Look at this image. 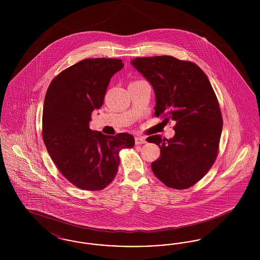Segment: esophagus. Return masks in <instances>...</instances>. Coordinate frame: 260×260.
Here are the masks:
<instances>
[{"label": "esophagus", "mask_w": 260, "mask_h": 260, "mask_svg": "<svg viewBox=\"0 0 260 260\" xmlns=\"http://www.w3.org/2000/svg\"><path fill=\"white\" fill-rule=\"evenodd\" d=\"M145 142H146V140H145V137H144V136H136V145H139V144H143V143H145Z\"/></svg>", "instance_id": "1"}]
</instances>
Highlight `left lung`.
Listing matches in <instances>:
<instances>
[{"instance_id": "left-lung-1", "label": "left lung", "mask_w": 260, "mask_h": 260, "mask_svg": "<svg viewBox=\"0 0 260 260\" xmlns=\"http://www.w3.org/2000/svg\"><path fill=\"white\" fill-rule=\"evenodd\" d=\"M132 64L154 88L155 116L175 123L173 138L147 137L161 149L152 171L168 187L189 188L210 171L218 154L223 121L214 90L193 62L161 55L136 57Z\"/></svg>"}]
</instances>
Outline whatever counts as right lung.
I'll return each instance as SVG.
<instances>
[{"label": "right lung", "instance_id": "right-lung-1", "mask_svg": "<svg viewBox=\"0 0 260 260\" xmlns=\"http://www.w3.org/2000/svg\"><path fill=\"white\" fill-rule=\"evenodd\" d=\"M121 59L87 58L57 75L47 90L43 109V139L51 160L73 185L102 190L115 178L119 152L135 145L134 136H105L89 128L91 113L104 100Z\"/></svg>", "mask_w": 260, "mask_h": 260}]
</instances>
